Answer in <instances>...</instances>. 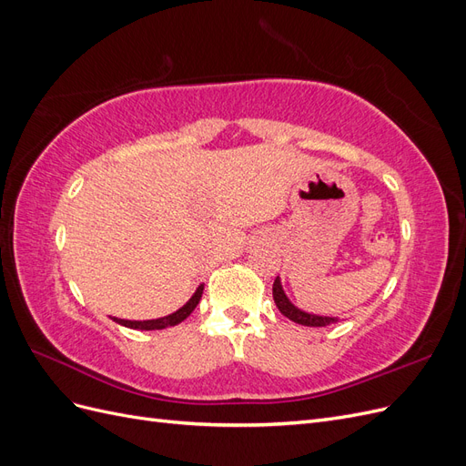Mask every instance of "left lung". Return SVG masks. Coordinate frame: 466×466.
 Here are the masks:
<instances>
[{
	"label": "left lung",
	"mask_w": 466,
	"mask_h": 466,
	"mask_svg": "<svg viewBox=\"0 0 466 466\" xmlns=\"http://www.w3.org/2000/svg\"><path fill=\"white\" fill-rule=\"evenodd\" d=\"M272 295H274V301H276V307L279 309V313L284 315V317H288L293 322L303 324V327H327V324L338 322L336 317H320V315H313V313H305V311H301L299 307H295L288 299L284 288H281V279L279 278H276V281H274Z\"/></svg>",
	"instance_id": "1"
}]
</instances>
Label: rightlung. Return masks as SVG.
<instances>
[{"label": "right lung", "mask_w": 466, "mask_h": 466, "mask_svg": "<svg viewBox=\"0 0 466 466\" xmlns=\"http://www.w3.org/2000/svg\"><path fill=\"white\" fill-rule=\"evenodd\" d=\"M202 291H204V286H198V289L194 291L192 298L182 305L178 311L167 315V317H161V319H151V320H126V319H112L116 320L118 324H122V327H128V329H137V330H161V329H167V327H175V324L185 320L194 309L196 305L200 303V298H202Z\"/></svg>", "instance_id": "1"}]
</instances>
